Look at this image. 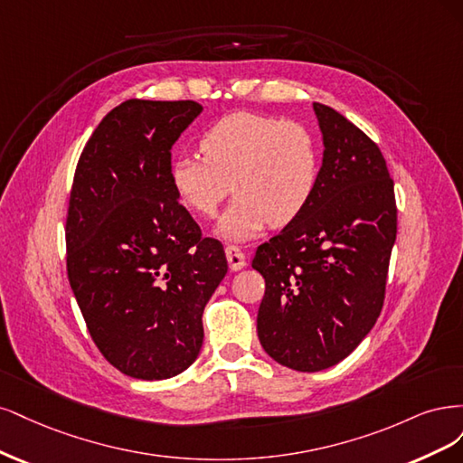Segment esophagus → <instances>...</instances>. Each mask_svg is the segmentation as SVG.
Wrapping results in <instances>:
<instances>
[{"instance_id": "esophagus-1", "label": "esophagus", "mask_w": 463, "mask_h": 463, "mask_svg": "<svg viewBox=\"0 0 463 463\" xmlns=\"http://www.w3.org/2000/svg\"><path fill=\"white\" fill-rule=\"evenodd\" d=\"M225 253H227V261H229L231 271L242 269V267L246 265V253L238 246H227Z\"/></svg>"}]
</instances>
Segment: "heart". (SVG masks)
Here are the masks:
<instances>
[{
    "mask_svg": "<svg viewBox=\"0 0 463 463\" xmlns=\"http://www.w3.org/2000/svg\"><path fill=\"white\" fill-rule=\"evenodd\" d=\"M200 147L203 156L173 159L169 183L188 212L213 217L232 181L238 196L217 227L229 241H246L269 222L288 225L306 210L319 183V146L300 123L236 111L207 128Z\"/></svg>",
    "mask_w": 463,
    "mask_h": 463,
    "instance_id": "1",
    "label": "heart"
}]
</instances>
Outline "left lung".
Masks as SVG:
<instances>
[{
  "label": "left lung",
  "instance_id": "left-lung-1",
  "mask_svg": "<svg viewBox=\"0 0 463 463\" xmlns=\"http://www.w3.org/2000/svg\"><path fill=\"white\" fill-rule=\"evenodd\" d=\"M323 134L319 183L306 210L258 248L263 350L313 373L350 355L375 325L396 241L394 183L365 132L313 103Z\"/></svg>",
  "mask_w": 463,
  "mask_h": 463
}]
</instances>
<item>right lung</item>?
<instances>
[{"mask_svg": "<svg viewBox=\"0 0 463 463\" xmlns=\"http://www.w3.org/2000/svg\"><path fill=\"white\" fill-rule=\"evenodd\" d=\"M196 101L127 99L80 154L67 215V275L106 360L142 381L196 360L203 307L227 275L225 250L202 238L169 183L171 150Z\"/></svg>", "mask_w": 463, "mask_h": 463, "instance_id": "obj_1", "label": "right lung"}]
</instances>
